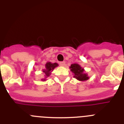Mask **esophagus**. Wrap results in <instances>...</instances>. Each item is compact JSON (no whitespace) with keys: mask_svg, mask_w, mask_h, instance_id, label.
Segmentation results:
<instances>
[{"mask_svg":"<svg viewBox=\"0 0 124 124\" xmlns=\"http://www.w3.org/2000/svg\"><path fill=\"white\" fill-rule=\"evenodd\" d=\"M60 65L61 66H64L65 65V61H61L60 62Z\"/></svg>","mask_w":124,"mask_h":124,"instance_id":"1","label":"esophagus"}]
</instances>
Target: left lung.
Instances as JSON below:
<instances>
[{
    "mask_svg": "<svg viewBox=\"0 0 124 124\" xmlns=\"http://www.w3.org/2000/svg\"><path fill=\"white\" fill-rule=\"evenodd\" d=\"M71 71L73 73L74 77L79 81H85L88 79L87 75L84 73V70L78 64H73L70 66Z\"/></svg>",
    "mask_w": 124,
    "mask_h": 124,
    "instance_id": "obj_1",
    "label": "left lung"
}]
</instances>
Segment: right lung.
Masks as SVG:
<instances>
[{
  "instance_id": "1",
  "label": "right lung",
  "mask_w": 124,
  "mask_h": 124,
  "mask_svg": "<svg viewBox=\"0 0 124 124\" xmlns=\"http://www.w3.org/2000/svg\"><path fill=\"white\" fill-rule=\"evenodd\" d=\"M58 64L56 63H51L50 62H48V63H47L45 65L46 69L43 71V73L45 74V78L48 77L50 74V72L52 71L53 70H54V68L56 67V66H58Z\"/></svg>"
}]
</instances>
